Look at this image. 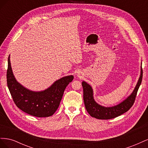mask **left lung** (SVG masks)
Masks as SVG:
<instances>
[{"instance_id": "left-lung-1", "label": "left lung", "mask_w": 148, "mask_h": 148, "mask_svg": "<svg viewBox=\"0 0 148 148\" xmlns=\"http://www.w3.org/2000/svg\"><path fill=\"white\" fill-rule=\"evenodd\" d=\"M143 69L141 66V75L136 86L133 92L126 99L119 104L113 107H106L102 106L95 101L93 97V91L91 86L85 82H82L83 89V100L85 108L91 117L101 120L114 119L127 112L131 108L135 101L137 92L142 82Z\"/></svg>"}]
</instances>
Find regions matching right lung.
Instances as JSON below:
<instances>
[{
	"instance_id": "obj_1",
	"label": "right lung",
	"mask_w": 148,
	"mask_h": 148,
	"mask_svg": "<svg viewBox=\"0 0 148 148\" xmlns=\"http://www.w3.org/2000/svg\"><path fill=\"white\" fill-rule=\"evenodd\" d=\"M73 78V75L62 78L44 91H30L17 82L12 72L10 56L8 58L7 82L12 99L20 109L34 117H47L54 114L66 87Z\"/></svg>"
}]
</instances>
